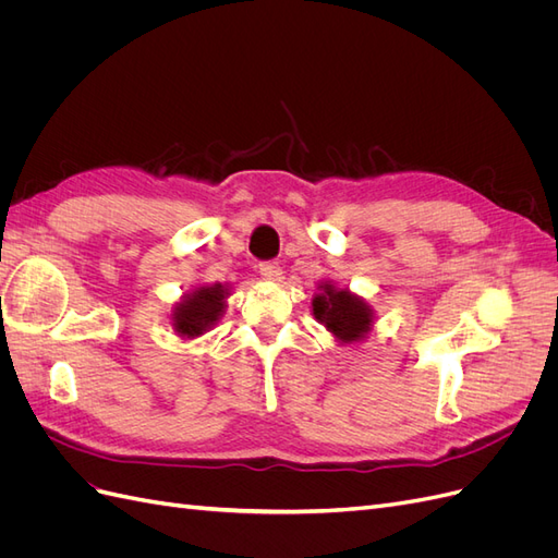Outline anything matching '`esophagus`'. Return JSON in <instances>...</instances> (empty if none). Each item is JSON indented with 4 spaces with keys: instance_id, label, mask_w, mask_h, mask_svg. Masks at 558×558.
Listing matches in <instances>:
<instances>
[{
    "instance_id": "1",
    "label": "esophagus",
    "mask_w": 558,
    "mask_h": 558,
    "mask_svg": "<svg viewBox=\"0 0 558 558\" xmlns=\"http://www.w3.org/2000/svg\"><path fill=\"white\" fill-rule=\"evenodd\" d=\"M258 272H260V277L267 279V281H279V279H281V267H279V263H275V260L260 263V265H258Z\"/></svg>"
}]
</instances>
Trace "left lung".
Segmentation results:
<instances>
[{
    "mask_svg": "<svg viewBox=\"0 0 558 558\" xmlns=\"http://www.w3.org/2000/svg\"><path fill=\"white\" fill-rule=\"evenodd\" d=\"M320 293L314 295V316L324 324L340 342H359L373 326V310L359 295L347 289H335L332 283L318 286Z\"/></svg>",
    "mask_w": 558,
    "mask_h": 558,
    "instance_id": "obj_1",
    "label": "left lung"
}]
</instances>
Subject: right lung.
Returning a JSON list of instances; mask_svg holds the SVG:
<instances>
[{"label": "right lung", "instance_id": "1", "mask_svg": "<svg viewBox=\"0 0 558 558\" xmlns=\"http://www.w3.org/2000/svg\"><path fill=\"white\" fill-rule=\"evenodd\" d=\"M226 298H228V289L221 283L199 286L197 291L185 295L174 307V314H172L174 330L181 337H199L202 332H207L216 320L221 318Z\"/></svg>", "mask_w": 558, "mask_h": 558}]
</instances>
